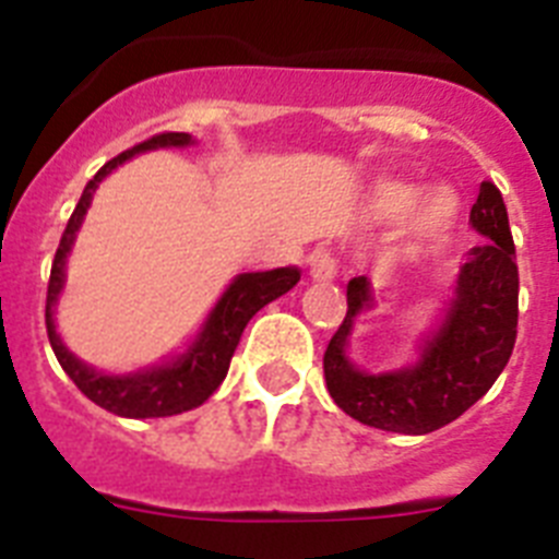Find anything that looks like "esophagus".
Masks as SVG:
<instances>
[{"mask_svg":"<svg viewBox=\"0 0 559 559\" xmlns=\"http://www.w3.org/2000/svg\"><path fill=\"white\" fill-rule=\"evenodd\" d=\"M308 265L310 276H313L316 283H328V280H333V276L338 274V260H335V254L330 249H316L313 254H310Z\"/></svg>","mask_w":559,"mask_h":559,"instance_id":"esophagus-1","label":"esophagus"}]
</instances>
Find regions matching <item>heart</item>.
Returning a JSON list of instances; mask_svg holds the SVG:
<instances>
[{
    "label": "heart",
    "instance_id": "b5f03b06",
    "mask_svg": "<svg viewBox=\"0 0 559 559\" xmlns=\"http://www.w3.org/2000/svg\"><path fill=\"white\" fill-rule=\"evenodd\" d=\"M367 210L378 221L406 212V235L414 249L442 246L459 224V199L448 187L419 192L403 179H380L369 190Z\"/></svg>",
    "mask_w": 559,
    "mask_h": 559
}]
</instances>
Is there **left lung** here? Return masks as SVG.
Here are the masks:
<instances>
[{"instance_id": "left-lung-1", "label": "left lung", "mask_w": 559, "mask_h": 559, "mask_svg": "<svg viewBox=\"0 0 559 559\" xmlns=\"http://www.w3.org/2000/svg\"><path fill=\"white\" fill-rule=\"evenodd\" d=\"M484 243L471 249L445 322L426 341L414 367L369 374L353 367L347 341L355 316L372 305L367 276L347 285V316L324 353V380L341 412L394 433H431L462 417L490 392L518 335V265L501 192L484 181L471 210Z\"/></svg>"}]
</instances>
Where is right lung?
<instances>
[{
	"instance_id": "add662e5",
	"label": "right lung",
	"mask_w": 559,
	"mask_h": 559,
	"mask_svg": "<svg viewBox=\"0 0 559 559\" xmlns=\"http://www.w3.org/2000/svg\"><path fill=\"white\" fill-rule=\"evenodd\" d=\"M192 145L190 133L179 131H165L156 133L151 140L133 145L131 151H122L120 156H114L111 162L95 173V179L88 181L83 190L81 201H78L72 218H69L67 229L58 243L56 260H52V271H49V285H47V335L52 344L58 364L63 372L72 378L78 389L86 394L92 403L100 408L120 417H173V414L190 412V408L201 406L215 389L221 386V380L229 372V360L235 355L240 335H243L246 324L251 322V316L269 302H274L276 296L288 294L296 283H299V269H274V271H254V274H240L235 276V283L226 288L221 296L218 305L212 308L210 319L204 322L201 333L195 335L187 353L179 358L167 360L162 367L142 369V372L131 374H103L97 369L86 367L83 360L63 347L61 335L56 333V310L58 294L63 288V265H67V254L75 243V235L83 224L92 195H95L97 185L106 179L108 173L117 165L128 162L131 156L142 151H153V147H187Z\"/></svg>"
}]
</instances>
